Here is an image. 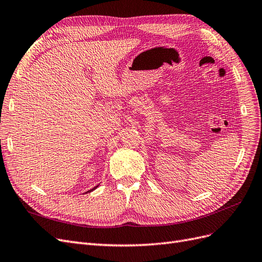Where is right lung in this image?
<instances>
[{
	"label": "right lung",
	"mask_w": 262,
	"mask_h": 262,
	"mask_svg": "<svg viewBox=\"0 0 262 262\" xmlns=\"http://www.w3.org/2000/svg\"><path fill=\"white\" fill-rule=\"evenodd\" d=\"M97 187H98V186H96V187H94L93 189H91V190H90V191H87V192H91V191H93V190H95V189H96Z\"/></svg>",
	"instance_id": "obj_1"
}]
</instances>
